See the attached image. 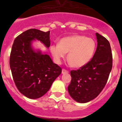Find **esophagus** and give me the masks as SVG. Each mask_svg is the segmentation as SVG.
Returning <instances> with one entry per match:
<instances>
[{
  "mask_svg": "<svg viewBox=\"0 0 122 122\" xmlns=\"http://www.w3.org/2000/svg\"><path fill=\"white\" fill-rule=\"evenodd\" d=\"M68 73V71L65 70V69H62V74H66V73Z\"/></svg>",
  "mask_w": 122,
  "mask_h": 122,
  "instance_id": "34e87169",
  "label": "esophagus"
}]
</instances>
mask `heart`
<instances>
[{
	"label": "heart",
	"mask_w": 122,
	"mask_h": 122,
	"mask_svg": "<svg viewBox=\"0 0 122 122\" xmlns=\"http://www.w3.org/2000/svg\"><path fill=\"white\" fill-rule=\"evenodd\" d=\"M95 48L96 43L93 38L73 35L62 38L59 44L52 45L50 51L57 62H60L68 52L67 59L71 66L80 68L90 62Z\"/></svg>",
	"instance_id": "obj_1"
}]
</instances>
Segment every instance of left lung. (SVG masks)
I'll use <instances>...</instances> for the list:
<instances>
[{"mask_svg":"<svg viewBox=\"0 0 122 122\" xmlns=\"http://www.w3.org/2000/svg\"><path fill=\"white\" fill-rule=\"evenodd\" d=\"M97 48L90 62L77 70H71L69 94L77 102L84 103L95 98L104 89L112 67L110 43L96 33Z\"/></svg>","mask_w":122,"mask_h":122,"instance_id":"1","label":"left lung"}]
</instances>
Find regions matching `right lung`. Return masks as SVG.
<instances>
[{
	"label": "right lung",
	"instance_id": "right-lung-1",
	"mask_svg": "<svg viewBox=\"0 0 122 122\" xmlns=\"http://www.w3.org/2000/svg\"><path fill=\"white\" fill-rule=\"evenodd\" d=\"M50 31L45 32L29 29L15 38L10 56V66L15 84L20 92L30 99L43 96L62 73V68L54 63L48 55L35 52L31 41L36 39L51 45Z\"/></svg>",
	"mask_w": 122,
	"mask_h": 122
}]
</instances>
